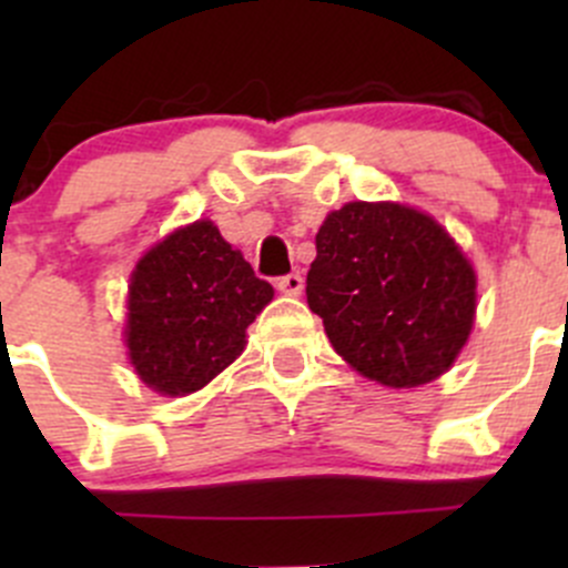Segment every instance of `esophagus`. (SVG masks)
I'll list each match as a JSON object with an SVG mask.
<instances>
[{"instance_id": "34e87169", "label": "esophagus", "mask_w": 568, "mask_h": 568, "mask_svg": "<svg viewBox=\"0 0 568 568\" xmlns=\"http://www.w3.org/2000/svg\"><path fill=\"white\" fill-rule=\"evenodd\" d=\"M302 288H305V277H302L300 272H291L277 280V291L285 296H300Z\"/></svg>"}]
</instances>
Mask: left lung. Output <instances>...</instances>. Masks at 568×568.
Segmentation results:
<instances>
[{
	"mask_svg": "<svg viewBox=\"0 0 568 568\" xmlns=\"http://www.w3.org/2000/svg\"><path fill=\"white\" fill-rule=\"evenodd\" d=\"M307 305L332 348L385 387H420L456 363L475 321V272L434 216L400 203L326 214Z\"/></svg>",
	"mask_w": 568,
	"mask_h": 568,
	"instance_id": "obj_1",
	"label": "left lung"
}]
</instances>
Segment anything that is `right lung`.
I'll list each match as a JSON object with an SVG mask.
<instances>
[{
  "label": "right lung",
  "mask_w": 568,
  "mask_h": 568,
  "mask_svg": "<svg viewBox=\"0 0 568 568\" xmlns=\"http://www.w3.org/2000/svg\"><path fill=\"white\" fill-rule=\"evenodd\" d=\"M272 296L214 222L178 227L131 272L125 346L136 376L170 398L200 390L244 352Z\"/></svg>",
  "instance_id": "right-lung-1"
}]
</instances>
